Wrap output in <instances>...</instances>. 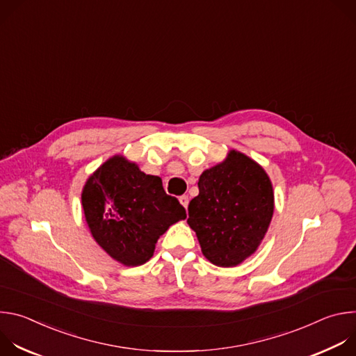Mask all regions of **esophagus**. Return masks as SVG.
<instances>
[{
  "instance_id": "esophagus-1",
  "label": "esophagus",
  "mask_w": 356,
  "mask_h": 356,
  "mask_svg": "<svg viewBox=\"0 0 356 356\" xmlns=\"http://www.w3.org/2000/svg\"><path fill=\"white\" fill-rule=\"evenodd\" d=\"M179 201H180V204H181L184 209H187V206H188V195H181V197L179 198Z\"/></svg>"
}]
</instances>
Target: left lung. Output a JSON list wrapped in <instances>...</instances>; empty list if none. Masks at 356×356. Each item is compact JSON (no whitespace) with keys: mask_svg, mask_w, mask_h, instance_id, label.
Listing matches in <instances>:
<instances>
[{"mask_svg":"<svg viewBox=\"0 0 356 356\" xmlns=\"http://www.w3.org/2000/svg\"><path fill=\"white\" fill-rule=\"evenodd\" d=\"M273 211L275 193L265 169L231 149L222 162L201 173L187 224L206 259L220 268H234L258 250Z\"/></svg>","mask_w":356,"mask_h":356,"instance_id":"obj_1","label":"left lung"}]
</instances>
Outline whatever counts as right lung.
<instances>
[{
    "label": "right lung",
    "instance_id": "right-lung-1",
    "mask_svg": "<svg viewBox=\"0 0 356 356\" xmlns=\"http://www.w3.org/2000/svg\"><path fill=\"white\" fill-rule=\"evenodd\" d=\"M81 206L94 241L124 266L146 264L161 235L187 217L159 176L143 173L122 155L111 156L90 175Z\"/></svg>",
    "mask_w": 356,
    "mask_h": 356
}]
</instances>
